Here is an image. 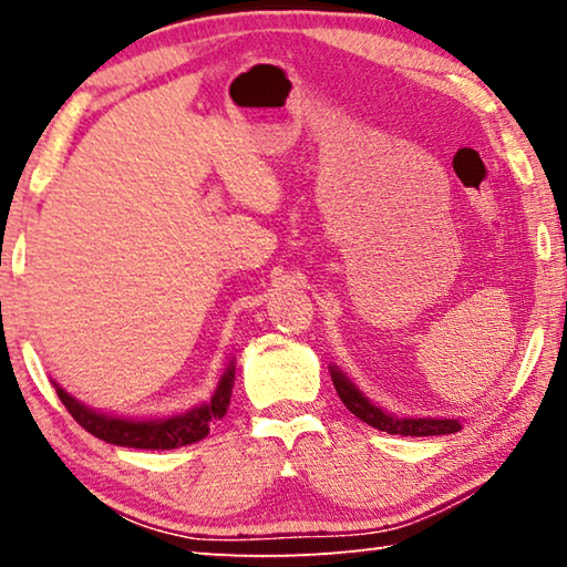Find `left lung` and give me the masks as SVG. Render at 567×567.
Returning <instances> with one entry per match:
<instances>
[{
	"instance_id": "1",
	"label": "left lung",
	"mask_w": 567,
	"mask_h": 567,
	"mask_svg": "<svg viewBox=\"0 0 567 567\" xmlns=\"http://www.w3.org/2000/svg\"><path fill=\"white\" fill-rule=\"evenodd\" d=\"M332 382L338 390L340 400L344 402L354 417H360L368 425L382 430L390 435H410V437H427V435H447L457 433L460 422L457 420H433V417H395L382 412L378 405L362 395V392L352 385V382L342 375L340 370L332 368Z\"/></svg>"
}]
</instances>
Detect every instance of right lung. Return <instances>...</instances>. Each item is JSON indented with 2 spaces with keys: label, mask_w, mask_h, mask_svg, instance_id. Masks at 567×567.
<instances>
[{
  "label": "right lung",
  "mask_w": 567,
  "mask_h": 567,
  "mask_svg": "<svg viewBox=\"0 0 567 567\" xmlns=\"http://www.w3.org/2000/svg\"><path fill=\"white\" fill-rule=\"evenodd\" d=\"M235 385V368L229 364L225 370L223 380L215 390L213 400L207 405H199L195 410L185 412V415L167 417V420H120L100 415L90 408H84L82 402L66 395L62 388H56L62 405L70 410V415L80 422V425L92 433L94 437L104 440V443L122 445V447H142V450H172L179 445L197 443V440L207 437L209 425L215 420L225 417L229 408V398H233Z\"/></svg>",
  "instance_id": "right-lung-1"
}]
</instances>
